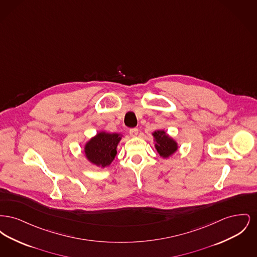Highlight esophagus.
<instances>
[{
	"instance_id": "34e87169",
	"label": "esophagus",
	"mask_w": 257,
	"mask_h": 257,
	"mask_svg": "<svg viewBox=\"0 0 257 257\" xmlns=\"http://www.w3.org/2000/svg\"><path fill=\"white\" fill-rule=\"evenodd\" d=\"M129 133H130L131 137H137L138 133H139V130L137 128H133V129H130Z\"/></svg>"
}]
</instances>
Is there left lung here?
Segmentation results:
<instances>
[{
	"label": "left lung",
	"mask_w": 257,
	"mask_h": 257,
	"mask_svg": "<svg viewBox=\"0 0 257 257\" xmlns=\"http://www.w3.org/2000/svg\"><path fill=\"white\" fill-rule=\"evenodd\" d=\"M152 136L154 147L162 158L168 159L178 150V143L165 130H156L152 133Z\"/></svg>",
	"instance_id": "8db88e82"
}]
</instances>
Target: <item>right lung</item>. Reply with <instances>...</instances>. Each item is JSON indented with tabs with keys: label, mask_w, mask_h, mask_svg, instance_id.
Masks as SVG:
<instances>
[{
	"label": "right lung",
	"mask_w": 257,
	"mask_h": 257,
	"mask_svg": "<svg viewBox=\"0 0 257 257\" xmlns=\"http://www.w3.org/2000/svg\"><path fill=\"white\" fill-rule=\"evenodd\" d=\"M122 137L123 135L118 133H108L105 131L98 132L84 146L86 159L90 164L101 169L109 167L116 156L117 146Z\"/></svg>",
	"instance_id": "add662e5"
}]
</instances>
